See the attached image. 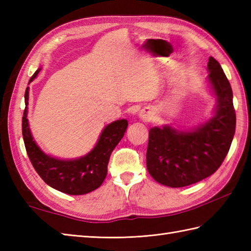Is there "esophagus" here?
<instances>
[{
	"label": "esophagus",
	"mask_w": 251,
	"mask_h": 251,
	"mask_svg": "<svg viewBox=\"0 0 251 251\" xmlns=\"http://www.w3.org/2000/svg\"><path fill=\"white\" fill-rule=\"evenodd\" d=\"M152 113L150 111H141L140 112V117L142 120H145V121H150L151 119H152Z\"/></svg>",
	"instance_id": "34e87169"
}]
</instances>
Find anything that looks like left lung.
<instances>
[{"label": "left lung", "mask_w": 251, "mask_h": 251, "mask_svg": "<svg viewBox=\"0 0 251 251\" xmlns=\"http://www.w3.org/2000/svg\"><path fill=\"white\" fill-rule=\"evenodd\" d=\"M208 79L218 98L215 115L192 131L169 126L149 132L148 172L157 182L182 188L209 177L225 161L235 134L236 114L230 82L220 63L209 57Z\"/></svg>", "instance_id": "left-lung-1"}]
</instances>
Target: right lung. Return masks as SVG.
I'll use <instances>...</instances> for the list:
<instances>
[{
    "instance_id": "obj_1",
    "label": "right lung",
    "mask_w": 251,
    "mask_h": 251,
    "mask_svg": "<svg viewBox=\"0 0 251 251\" xmlns=\"http://www.w3.org/2000/svg\"><path fill=\"white\" fill-rule=\"evenodd\" d=\"M41 69L31 76L30 82L37 75ZM29 88L25 89V108L23 115V137L25 147L31 164L40 177L51 188L70 195L89 193L102 184L108 173V163L112 151L124 136L128 126L126 120L111 123L103 129L97 145L86 156L73 161H62L46 155L36 146L28 125Z\"/></svg>"
}]
</instances>
